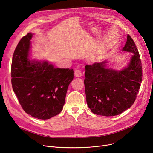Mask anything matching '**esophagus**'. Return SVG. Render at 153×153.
Listing matches in <instances>:
<instances>
[{"instance_id": "obj_1", "label": "esophagus", "mask_w": 153, "mask_h": 153, "mask_svg": "<svg viewBox=\"0 0 153 153\" xmlns=\"http://www.w3.org/2000/svg\"><path fill=\"white\" fill-rule=\"evenodd\" d=\"M75 75L76 77H81L82 75V72L79 70H75Z\"/></svg>"}]
</instances>
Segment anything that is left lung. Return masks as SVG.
<instances>
[{"instance_id":"obj_1","label":"left lung","mask_w":153,"mask_h":153,"mask_svg":"<svg viewBox=\"0 0 153 153\" xmlns=\"http://www.w3.org/2000/svg\"><path fill=\"white\" fill-rule=\"evenodd\" d=\"M133 53L128 66L121 71L106 68V61L85 66L86 103L96 114L113 116L131 106L142 82V65L135 43L129 35L123 48Z\"/></svg>"}]
</instances>
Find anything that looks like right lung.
<instances>
[{
	"label": "right lung",
	"instance_id": "right-lung-1",
	"mask_svg": "<svg viewBox=\"0 0 153 153\" xmlns=\"http://www.w3.org/2000/svg\"><path fill=\"white\" fill-rule=\"evenodd\" d=\"M32 37L31 33L25 35L14 51L11 82L25 112L47 120L62 111L68 85L74 79V70L56 68L47 62L28 60Z\"/></svg>",
	"mask_w": 153,
	"mask_h": 153
}]
</instances>
